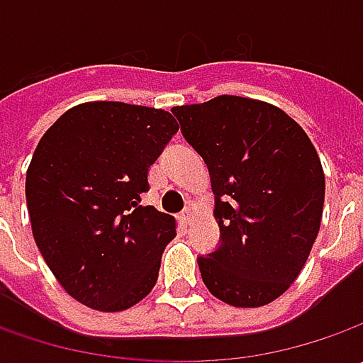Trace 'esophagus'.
Here are the masks:
<instances>
[{
  "label": "esophagus",
  "instance_id": "34e87169",
  "mask_svg": "<svg viewBox=\"0 0 363 363\" xmlns=\"http://www.w3.org/2000/svg\"><path fill=\"white\" fill-rule=\"evenodd\" d=\"M179 218H182V222H184V224H189V222H191V218H194V210H191V208H186Z\"/></svg>",
  "mask_w": 363,
  "mask_h": 363
}]
</instances>
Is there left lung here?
Segmentation results:
<instances>
[{"instance_id":"8db88e82","label":"left lung","mask_w":363,"mask_h":363,"mask_svg":"<svg viewBox=\"0 0 363 363\" xmlns=\"http://www.w3.org/2000/svg\"><path fill=\"white\" fill-rule=\"evenodd\" d=\"M206 161L222 244L198 258L203 285L232 307H262L303 271L319 234L325 174L283 108L222 94L172 108Z\"/></svg>"}]
</instances>
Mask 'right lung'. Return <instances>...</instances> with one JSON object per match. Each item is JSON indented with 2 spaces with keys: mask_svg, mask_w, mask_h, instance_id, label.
<instances>
[{
  "mask_svg": "<svg viewBox=\"0 0 363 363\" xmlns=\"http://www.w3.org/2000/svg\"><path fill=\"white\" fill-rule=\"evenodd\" d=\"M177 129L163 108L92 101L68 108L40 139L26 174L32 234L78 303L117 313L157 283L175 218L139 202Z\"/></svg>",
  "mask_w": 363,
  "mask_h": 363,
  "instance_id": "1",
  "label": "right lung"
}]
</instances>
